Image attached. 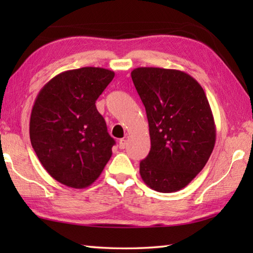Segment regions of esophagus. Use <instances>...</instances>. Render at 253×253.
<instances>
[{
	"mask_svg": "<svg viewBox=\"0 0 253 253\" xmlns=\"http://www.w3.org/2000/svg\"><path fill=\"white\" fill-rule=\"evenodd\" d=\"M126 145H127V140H126V139H121V140H119L118 146H119V148H121V149L125 148Z\"/></svg>",
	"mask_w": 253,
	"mask_h": 253,
	"instance_id": "1",
	"label": "esophagus"
}]
</instances>
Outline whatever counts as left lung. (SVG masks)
I'll return each instance as SVG.
<instances>
[{"label":"left lung","mask_w":253,"mask_h":253,"mask_svg":"<svg viewBox=\"0 0 253 253\" xmlns=\"http://www.w3.org/2000/svg\"><path fill=\"white\" fill-rule=\"evenodd\" d=\"M131 79L146 109L151 136L140 176L161 193L182 190L203 169L215 144L203 88L186 72L164 68H136Z\"/></svg>","instance_id":"1"}]
</instances>
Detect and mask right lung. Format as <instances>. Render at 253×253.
I'll return each instance as SVG.
<instances>
[{
	"label": "right lung",
	"instance_id": "add662e5",
	"mask_svg": "<svg viewBox=\"0 0 253 253\" xmlns=\"http://www.w3.org/2000/svg\"><path fill=\"white\" fill-rule=\"evenodd\" d=\"M114 77V71L104 68L68 70L53 77L38 93L30 139L42 166L63 185H91L110 160L115 140L96 100Z\"/></svg>",
	"mask_w": 253,
	"mask_h": 253
}]
</instances>
